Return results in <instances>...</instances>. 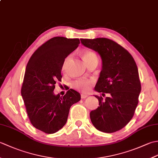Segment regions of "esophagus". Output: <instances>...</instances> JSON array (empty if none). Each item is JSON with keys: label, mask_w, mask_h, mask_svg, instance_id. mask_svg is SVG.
I'll return each mask as SVG.
<instances>
[{"label": "esophagus", "mask_w": 158, "mask_h": 158, "mask_svg": "<svg viewBox=\"0 0 158 158\" xmlns=\"http://www.w3.org/2000/svg\"><path fill=\"white\" fill-rule=\"evenodd\" d=\"M87 97H88V95H87V94H81V98L82 99H84V98H87Z\"/></svg>", "instance_id": "1"}]
</instances>
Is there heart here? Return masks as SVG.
<instances>
[{
  "label": "heart",
  "instance_id": "1",
  "mask_svg": "<svg viewBox=\"0 0 158 158\" xmlns=\"http://www.w3.org/2000/svg\"><path fill=\"white\" fill-rule=\"evenodd\" d=\"M82 55L87 64L90 62L93 61V60H98V58H97L95 53L92 51H89V50H85V51H83L82 52ZM70 57H67L63 62L62 70H64V71L66 69ZM94 83V80L93 79H77V81L73 83V87L75 89L79 90V91H81L82 92H87L91 88Z\"/></svg>",
  "mask_w": 158,
  "mask_h": 158
}]
</instances>
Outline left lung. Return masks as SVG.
Segmentation results:
<instances>
[{
	"label": "left lung",
	"instance_id": "1",
	"mask_svg": "<svg viewBox=\"0 0 158 158\" xmlns=\"http://www.w3.org/2000/svg\"><path fill=\"white\" fill-rule=\"evenodd\" d=\"M86 48L98 52L102 70L95 91L109 95L98 98L99 106L90 112V119L97 130L106 133L117 132L132 119L141 90L138 68L133 57L118 43L106 38L81 39Z\"/></svg>",
	"mask_w": 158,
	"mask_h": 158
}]
</instances>
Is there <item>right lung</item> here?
<instances>
[{
  "mask_svg": "<svg viewBox=\"0 0 158 158\" xmlns=\"http://www.w3.org/2000/svg\"><path fill=\"white\" fill-rule=\"evenodd\" d=\"M80 43L79 39L56 36L40 46L26 68L21 94L32 125L47 134L58 132L65 125L69 110L81 100L73 89L64 96L55 95L57 81H61L65 58Z\"/></svg>",
  "mask_w": 158,
  "mask_h": 158,
  "instance_id": "add662e5",
  "label": "right lung"
}]
</instances>
